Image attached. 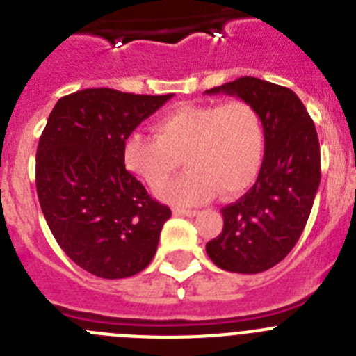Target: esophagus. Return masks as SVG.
<instances>
[{"label":"esophagus","instance_id":"34e87169","mask_svg":"<svg viewBox=\"0 0 356 356\" xmlns=\"http://www.w3.org/2000/svg\"><path fill=\"white\" fill-rule=\"evenodd\" d=\"M175 216H185V217H196L197 210H184V209H172Z\"/></svg>","mask_w":356,"mask_h":356}]
</instances>
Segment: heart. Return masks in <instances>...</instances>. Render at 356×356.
Here are the masks:
<instances>
[{
	"mask_svg": "<svg viewBox=\"0 0 356 356\" xmlns=\"http://www.w3.org/2000/svg\"><path fill=\"white\" fill-rule=\"evenodd\" d=\"M155 134L128 135L122 160L128 171L156 188L184 158L189 171L156 193L172 205H203L216 188L225 197L237 196L259 176L266 135L262 119L250 103L180 105L155 122Z\"/></svg>",
	"mask_w": 356,
	"mask_h": 356,
	"instance_id": "b5f03b06",
	"label": "heart"
}]
</instances>
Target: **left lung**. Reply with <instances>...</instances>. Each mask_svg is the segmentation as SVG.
Segmentation results:
<instances>
[{
  "instance_id": "left-lung-1",
  "label": "left lung",
  "mask_w": 356,
  "mask_h": 356,
  "mask_svg": "<svg viewBox=\"0 0 356 356\" xmlns=\"http://www.w3.org/2000/svg\"><path fill=\"white\" fill-rule=\"evenodd\" d=\"M250 103L264 124L259 178L241 200L222 207V232L207 242L217 267L254 275L291 253L312 210L321 181V151L312 118L287 87L244 76L205 90Z\"/></svg>"
}]
</instances>
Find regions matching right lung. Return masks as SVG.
I'll return each instance as SVG.
<instances>
[{
  "label": "right lung",
  "mask_w": 356,
  "mask_h": 356,
  "mask_svg": "<svg viewBox=\"0 0 356 356\" xmlns=\"http://www.w3.org/2000/svg\"><path fill=\"white\" fill-rule=\"evenodd\" d=\"M171 97L85 89L49 114L37 146V196L58 246L90 275L128 278L155 257L171 210L127 171L122 144Z\"/></svg>",
  "instance_id": "1"
}]
</instances>
